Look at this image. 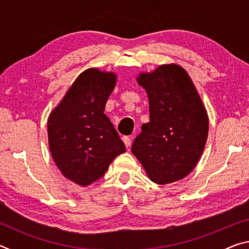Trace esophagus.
<instances>
[{"instance_id":"34e87169","label":"esophagus","mask_w":249,"mask_h":249,"mask_svg":"<svg viewBox=\"0 0 249 249\" xmlns=\"http://www.w3.org/2000/svg\"><path fill=\"white\" fill-rule=\"evenodd\" d=\"M123 142H124L126 148L128 149L129 146H130V142H130V138L127 137V136H124V137H123Z\"/></svg>"}]
</instances>
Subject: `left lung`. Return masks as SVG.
Masks as SVG:
<instances>
[{"label": "left lung", "mask_w": 249, "mask_h": 249, "mask_svg": "<svg viewBox=\"0 0 249 249\" xmlns=\"http://www.w3.org/2000/svg\"><path fill=\"white\" fill-rule=\"evenodd\" d=\"M136 80L148 95L149 122L142 125L132 153L153 182H176L195 169L203 153L208 113L182 67L161 65Z\"/></svg>", "instance_id": "8db88e82"}]
</instances>
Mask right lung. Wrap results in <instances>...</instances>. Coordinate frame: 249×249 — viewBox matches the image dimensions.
Returning <instances> with one entry per match:
<instances>
[{"instance_id": "obj_1", "label": "right lung", "mask_w": 249, "mask_h": 249, "mask_svg": "<svg viewBox=\"0 0 249 249\" xmlns=\"http://www.w3.org/2000/svg\"><path fill=\"white\" fill-rule=\"evenodd\" d=\"M116 80L114 72L87 69L48 117V144L53 161L67 179L82 187L99 180L116 156L126 151L103 113Z\"/></svg>"}]
</instances>
